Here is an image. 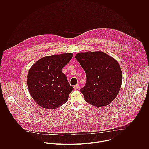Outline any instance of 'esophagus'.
<instances>
[{"instance_id":"esophagus-1","label":"esophagus","mask_w":149,"mask_h":149,"mask_svg":"<svg viewBox=\"0 0 149 149\" xmlns=\"http://www.w3.org/2000/svg\"><path fill=\"white\" fill-rule=\"evenodd\" d=\"M79 88V84H76V85H74V89H78V88Z\"/></svg>"}]
</instances>
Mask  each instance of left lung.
<instances>
[{
    "label": "left lung",
    "instance_id": "obj_1",
    "mask_svg": "<svg viewBox=\"0 0 149 149\" xmlns=\"http://www.w3.org/2000/svg\"><path fill=\"white\" fill-rule=\"evenodd\" d=\"M75 58L86 74V84L80 89L85 101L98 108L109 104L117 96L122 83L118 61L100 51L78 53Z\"/></svg>",
    "mask_w": 149,
    "mask_h": 149
}]
</instances>
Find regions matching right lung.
<instances>
[{
    "label": "right lung",
    "mask_w": 149,
    "mask_h": 149,
    "mask_svg": "<svg viewBox=\"0 0 149 149\" xmlns=\"http://www.w3.org/2000/svg\"><path fill=\"white\" fill-rule=\"evenodd\" d=\"M72 57L73 53H70L46 56L29 69V91L40 106L55 109L68 101L73 88L61 70Z\"/></svg>",
    "instance_id": "obj_1"
}]
</instances>
